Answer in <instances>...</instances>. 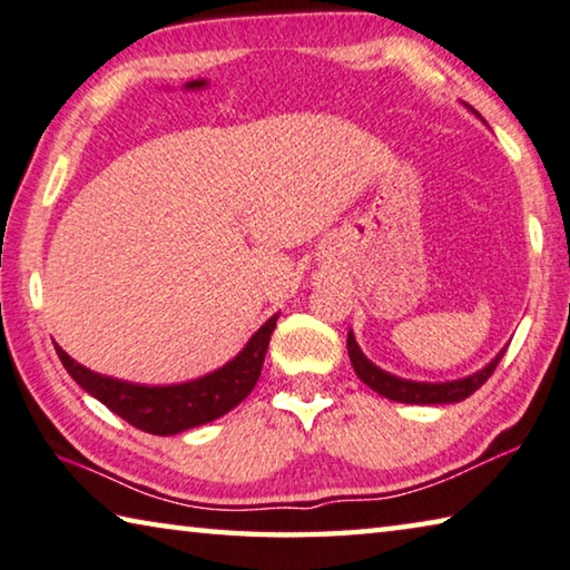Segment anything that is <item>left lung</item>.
Here are the masks:
<instances>
[{
	"mask_svg": "<svg viewBox=\"0 0 570 570\" xmlns=\"http://www.w3.org/2000/svg\"><path fill=\"white\" fill-rule=\"evenodd\" d=\"M348 356L353 363V371L358 373V379L368 389L376 391L379 396H386L391 401H404V404H454V401L472 396L474 391H478L484 381L492 376V371L498 368V363L502 356H505V351H500L488 366L478 373H472V376L460 379V381H444V384H422V381H406L381 371L379 366H373L366 356H363L356 338H353V333H348Z\"/></svg>",
	"mask_w": 570,
	"mask_h": 570,
	"instance_id": "left-lung-1",
	"label": "left lung"
}]
</instances>
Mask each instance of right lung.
Segmentation results:
<instances>
[{
	"mask_svg": "<svg viewBox=\"0 0 570 570\" xmlns=\"http://www.w3.org/2000/svg\"><path fill=\"white\" fill-rule=\"evenodd\" d=\"M275 323L277 315H273L263 328L252 335L245 351L235 361H229L227 366L209 373V376L174 386H141L100 376V373L72 361L60 346H55V351H58L62 366L68 368L70 376L90 396L102 401L110 412L126 419L128 424L141 429V432L169 436L224 416L255 389Z\"/></svg>",
	"mask_w": 570,
	"mask_h": 570,
	"instance_id": "obj_1",
	"label": "right lung"
}]
</instances>
